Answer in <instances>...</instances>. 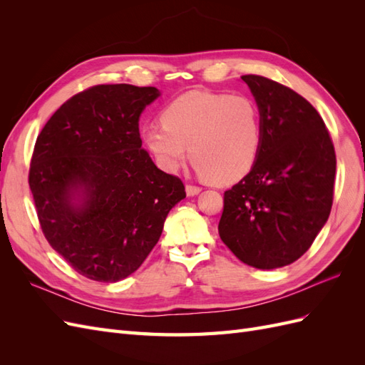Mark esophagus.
Masks as SVG:
<instances>
[{"label": "esophagus", "instance_id": "1", "mask_svg": "<svg viewBox=\"0 0 365 365\" xmlns=\"http://www.w3.org/2000/svg\"><path fill=\"white\" fill-rule=\"evenodd\" d=\"M185 192H187V196H195V195H197V193L201 192V187L187 184V185H185Z\"/></svg>", "mask_w": 365, "mask_h": 365}]
</instances>
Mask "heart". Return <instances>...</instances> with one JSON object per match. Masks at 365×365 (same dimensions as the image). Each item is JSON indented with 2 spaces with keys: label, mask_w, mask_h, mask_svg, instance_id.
<instances>
[{
  "label": "heart",
  "mask_w": 365,
  "mask_h": 365,
  "mask_svg": "<svg viewBox=\"0 0 365 365\" xmlns=\"http://www.w3.org/2000/svg\"><path fill=\"white\" fill-rule=\"evenodd\" d=\"M141 140L163 170H178L190 152L205 180L228 184L244 178L259 158L262 114L245 96L189 91L163 109L161 123L143 128Z\"/></svg>",
  "instance_id": "1"
}]
</instances>
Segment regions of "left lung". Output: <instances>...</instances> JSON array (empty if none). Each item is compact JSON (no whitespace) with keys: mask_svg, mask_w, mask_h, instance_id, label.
I'll list each match as a JSON object with an SVG mask.
<instances>
[{"mask_svg":"<svg viewBox=\"0 0 365 365\" xmlns=\"http://www.w3.org/2000/svg\"><path fill=\"white\" fill-rule=\"evenodd\" d=\"M262 114L263 143L247 176L224 193L219 236L250 267L291 264L330 215L336 157L317 109L291 88L242 76Z\"/></svg>","mask_w":365,"mask_h":365,"instance_id":"left-lung-1","label":"left lung"}]
</instances>
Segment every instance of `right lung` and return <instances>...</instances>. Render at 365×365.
Returning a JSON list of instances; mask_svg holds the SVG:
<instances>
[{
    "instance_id": "obj_1",
    "label": "right lung",
    "mask_w": 365,
    "mask_h": 365,
    "mask_svg": "<svg viewBox=\"0 0 365 365\" xmlns=\"http://www.w3.org/2000/svg\"><path fill=\"white\" fill-rule=\"evenodd\" d=\"M153 86L97 85L73 96L36 138L29 185L42 233L86 279L115 283L146 260L185 197L178 176L141 148Z\"/></svg>"
}]
</instances>
